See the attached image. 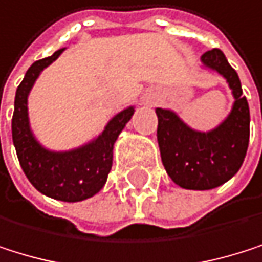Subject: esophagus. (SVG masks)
Here are the masks:
<instances>
[{"mask_svg":"<svg viewBox=\"0 0 262 262\" xmlns=\"http://www.w3.org/2000/svg\"><path fill=\"white\" fill-rule=\"evenodd\" d=\"M154 101H155V96L152 95V93H146V95L143 96L144 104H154Z\"/></svg>","mask_w":262,"mask_h":262,"instance_id":"1","label":"esophagus"}]
</instances>
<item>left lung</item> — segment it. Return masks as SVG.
I'll return each instance as SVG.
<instances>
[{
  "instance_id": "8db88e82",
  "label": "left lung",
  "mask_w": 262,
  "mask_h": 262,
  "mask_svg": "<svg viewBox=\"0 0 262 262\" xmlns=\"http://www.w3.org/2000/svg\"><path fill=\"white\" fill-rule=\"evenodd\" d=\"M202 67L221 74L233 95L228 116L208 132L189 127L174 110L155 108L158 116L157 140L163 166L176 185L205 191L228 182L244 163L250 138V110L237 73L221 49L207 51Z\"/></svg>"
}]
</instances>
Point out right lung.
<instances>
[{
    "label": "right lung",
    "instance_id": "add662e5",
    "mask_svg": "<svg viewBox=\"0 0 262 262\" xmlns=\"http://www.w3.org/2000/svg\"><path fill=\"white\" fill-rule=\"evenodd\" d=\"M65 48L55 51L51 57L34 62L23 82L18 85L13 104L12 140L21 169L37 191L55 200L80 202L104 188L113 163V146L132 118L135 107L130 105L116 113L96 138L79 147L51 150L41 146L31 128L28 98L41 71L57 60Z\"/></svg>",
    "mask_w": 262,
    "mask_h": 262
}]
</instances>
